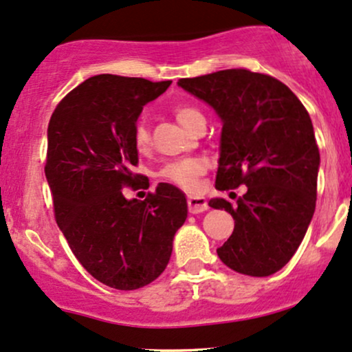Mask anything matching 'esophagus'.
I'll list each match as a JSON object with an SVG mask.
<instances>
[{
    "label": "esophagus",
    "mask_w": 352,
    "mask_h": 352,
    "mask_svg": "<svg viewBox=\"0 0 352 352\" xmlns=\"http://www.w3.org/2000/svg\"><path fill=\"white\" fill-rule=\"evenodd\" d=\"M188 208L191 214H199L208 209V201L203 196H189L188 197Z\"/></svg>",
    "instance_id": "34e87169"
}]
</instances>
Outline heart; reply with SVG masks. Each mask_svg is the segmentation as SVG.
Segmentation results:
<instances>
[{
    "instance_id": "heart-1",
    "label": "heart",
    "mask_w": 352,
    "mask_h": 352,
    "mask_svg": "<svg viewBox=\"0 0 352 352\" xmlns=\"http://www.w3.org/2000/svg\"><path fill=\"white\" fill-rule=\"evenodd\" d=\"M175 116L177 120V123L184 128L191 129V126L196 123L197 120H201L203 113L199 109L195 108V106H177L175 109ZM133 141L136 149L140 151H144L149 144V131L146 128L144 123H138L136 128H134L133 133ZM206 169V163L199 157H188V160H179L175 161V163L166 164L163 169H161V177L169 183L176 184L184 191H192L196 188V181L197 177L204 173Z\"/></svg>"
}]
</instances>
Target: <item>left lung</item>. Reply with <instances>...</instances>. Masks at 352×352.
I'll list each match as a JSON object with an SVG mask.
<instances>
[{
	"label": "left lung",
	"instance_id": "1",
	"mask_svg": "<svg viewBox=\"0 0 352 352\" xmlns=\"http://www.w3.org/2000/svg\"><path fill=\"white\" fill-rule=\"evenodd\" d=\"M214 109L223 123L216 189L248 186L232 208L223 197L234 231L219 259L254 278L278 272L304 239L316 209L319 149L309 113L298 96L267 74L224 69L177 81Z\"/></svg>",
	"mask_w": 352,
	"mask_h": 352
}]
</instances>
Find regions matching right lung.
<instances>
[{
  "mask_svg": "<svg viewBox=\"0 0 352 352\" xmlns=\"http://www.w3.org/2000/svg\"><path fill=\"white\" fill-rule=\"evenodd\" d=\"M169 85L98 74L66 94L50 120L45 175L56 223L82 267L114 289L160 278L188 218L186 196L173 184L160 183L144 201L121 191L143 179L133 173V133L143 106Z\"/></svg>",
  "mask_w": 352,
  "mask_h": 352,
  "instance_id": "1",
  "label": "right lung"
}]
</instances>
